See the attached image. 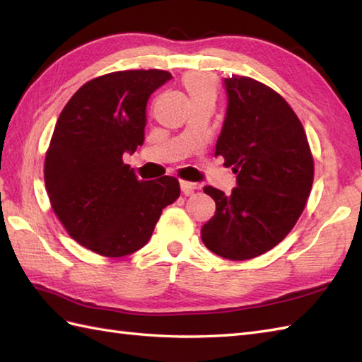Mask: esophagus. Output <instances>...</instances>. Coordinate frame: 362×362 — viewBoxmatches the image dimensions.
I'll return each instance as SVG.
<instances>
[{
	"label": "esophagus",
	"instance_id": "obj_1",
	"mask_svg": "<svg viewBox=\"0 0 362 362\" xmlns=\"http://www.w3.org/2000/svg\"><path fill=\"white\" fill-rule=\"evenodd\" d=\"M180 188H182L183 193H185L187 196H189L191 193H194V191H196V189H199V188H201V187H199L197 183H194V182L180 180Z\"/></svg>",
	"mask_w": 362,
	"mask_h": 362
}]
</instances>
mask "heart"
Segmentation results:
<instances>
[{"label": "heart", "mask_w": 362, "mask_h": 362, "mask_svg": "<svg viewBox=\"0 0 362 362\" xmlns=\"http://www.w3.org/2000/svg\"><path fill=\"white\" fill-rule=\"evenodd\" d=\"M185 83V88L188 91L189 98H197V96H213L216 95V82L213 78L202 73H191L185 76L183 79Z\"/></svg>", "instance_id": "heart-1"}]
</instances>
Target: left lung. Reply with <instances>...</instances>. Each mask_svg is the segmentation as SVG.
<instances>
[{
    "instance_id": "8db88e82",
    "label": "left lung",
    "mask_w": 362,
    "mask_h": 362,
    "mask_svg": "<svg viewBox=\"0 0 362 362\" xmlns=\"http://www.w3.org/2000/svg\"><path fill=\"white\" fill-rule=\"evenodd\" d=\"M227 112L214 156L233 166L232 194L204 193L216 213L201 230L206 249L243 261L275 247L302 214L310 197L314 161L302 122L284 99L245 76L224 79Z\"/></svg>"
}]
</instances>
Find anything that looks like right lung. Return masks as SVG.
<instances>
[{
  "label": "right lung",
  "instance_id": "add662e5",
  "mask_svg": "<svg viewBox=\"0 0 362 362\" xmlns=\"http://www.w3.org/2000/svg\"><path fill=\"white\" fill-rule=\"evenodd\" d=\"M173 79L163 70L109 73L76 91L54 127L45 185L73 240L119 258L148 244L165 206L180 196L175 177L138 180L122 156L144 141L146 105Z\"/></svg>",
  "mask_w": 362,
  "mask_h": 362
}]
</instances>
